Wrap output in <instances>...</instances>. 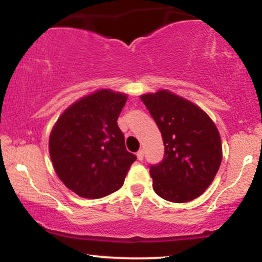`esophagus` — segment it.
I'll use <instances>...</instances> for the list:
<instances>
[{
    "label": "esophagus",
    "mask_w": 262,
    "mask_h": 262,
    "mask_svg": "<svg viewBox=\"0 0 262 262\" xmlns=\"http://www.w3.org/2000/svg\"><path fill=\"white\" fill-rule=\"evenodd\" d=\"M137 156H138V159H139V160H143V159H144V150L140 149L139 151L137 152Z\"/></svg>",
    "instance_id": "obj_1"
}]
</instances>
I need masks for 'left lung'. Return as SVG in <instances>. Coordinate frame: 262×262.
<instances>
[{"instance_id": "obj_1", "label": "left lung", "mask_w": 262, "mask_h": 262, "mask_svg": "<svg viewBox=\"0 0 262 262\" xmlns=\"http://www.w3.org/2000/svg\"><path fill=\"white\" fill-rule=\"evenodd\" d=\"M160 129L161 162L150 166L152 188L164 200L183 203L203 193L222 162L215 124L200 107L167 90L140 96Z\"/></svg>"}]
</instances>
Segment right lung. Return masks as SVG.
Here are the masks:
<instances>
[{"mask_svg":"<svg viewBox=\"0 0 262 262\" xmlns=\"http://www.w3.org/2000/svg\"><path fill=\"white\" fill-rule=\"evenodd\" d=\"M127 95L100 90L71 104L54 125L49 152L54 170L69 189L101 198L124 183L137 156L125 149L117 124Z\"/></svg>","mask_w":262,"mask_h":262,"instance_id":"right-lung-1","label":"right lung"}]
</instances>
